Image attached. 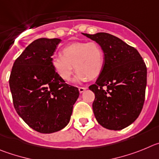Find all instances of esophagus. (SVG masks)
<instances>
[{
    "instance_id": "obj_1",
    "label": "esophagus",
    "mask_w": 159,
    "mask_h": 159,
    "mask_svg": "<svg viewBox=\"0 0 159 159\" xmlns=\"http://www.w3.org/2000/svg\"><path fill=\"white\" fill-rule=\"evenodd\" d=\"M86 89H87V87H79V88H78V90H79L80 93H84Z\"/></svg>"
}]
</instances>
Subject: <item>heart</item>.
<instances>
[{
  "label": "heart",
  "instance_id": "heart-1",
  "mask_svg": "<svg viewBox=\"0 0 159 159\" xmlns=\"http://www.w3.org/2000/svg\"><path fill=\"white\" fill-rule=\"evenodd\" d=\"M62 55L53 57L51 65L62 80L69 81L74 73L75 82H84L100 75L104 68V54L100 44L96 42L74 43L62 49Z\"/></svg>",
  "mask_w": 159,
  "mask_h": 159
}]
</instances>
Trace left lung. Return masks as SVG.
Instances as JSON below:
<instances>
[{
    "label": "left lung",
    "mask_w": 159,
    "mask_h": 159,
    "mask_svg": "<svg viewBox=\"0 0 159 159\" xmlns=\"http://www.w3.org/2000/svg\"><path fill=\"white\" fill-rule=\"evenodd\" d=\"M82 34L100 44L104 54V68L95 84L89 87L95 93L94 116L107 129H124L138 118L143 106L145 62L135 48L118 37L105 32Z\"/></svg>",
    "instance_id": "1"
}]
</instances>
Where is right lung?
Instances as JSON below:
<instances>
[{
    "mask_svg": "<svg viewBox=\"0 0 159 159\" xmlns=\"http://www.w3.org/2000/svg\"><path fill=\"white\" fill-rule=\"evenodd\" d=\"M60 39L33 41L16 58L9 78L14 108L30 128L44 134L62 130L79 97L76 87L55 73L51 59Z\"/></svg>",
    "mask_w": 159,
    "mask_h": 159,
    "instance_id": "add662e5",
    "label": "right lung"
}]
</instances>
